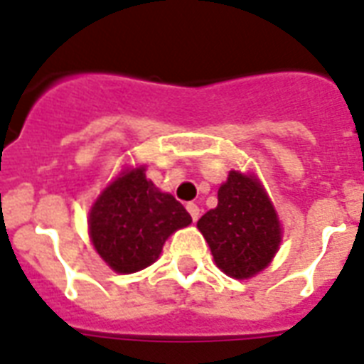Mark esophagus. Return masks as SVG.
I'll return each instance as SVG.
<instances>
[{
  "instance_id": "1",
  "label": "esophagus",
  "mask_w": 364,
  "mask_h": 364,
  "mask_svg": "<svg viewBox=\"0 0 364 364\" xmlns=\"http://www.w3.org/2000/svg\"><path fill=\"white\" fill-rule=\"evenodd\" d=\"M187 210H188V213H191V218H193V221H198V218H200V208L196 206L194 202H188Z\"/></svg>"
}]
</instances>
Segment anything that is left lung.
I'll return each mask as SVG.
<instances>
[{"label":"left lung","instance_id":"left-lung-1","mask_svg":"<svg viewBox=\"0 0 364 364\" xmlns=\"http://www.w3.org/2000/svg\"><path fill=\"white\" fill-rule=\"evenodd\" d=\"M218 267L235 279H248L267 263L281 244L274 208L254 177L231 171L218 191V208L198 219Z\"/></svg>","mask_w":364,"mask_h":364}]
</instances>
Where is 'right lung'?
<instances>
[{"label": "right lung", "instance_id": "add662e5", "mask_svg": "<svg viewBox=\"0 0 364 364\" xmlns=\"http://www.w3.org/2000/svg\"><path fill=\"white\" fill-rule=\"evenodd\" d=\"M191 221L181 202L160 193L146 179L145 168H135L97 198L90 213V235L110 267L135 273L156 262L166 238Z\"/></svg>", "mask_w": 364, "mask_h": 364}]
</instances>
